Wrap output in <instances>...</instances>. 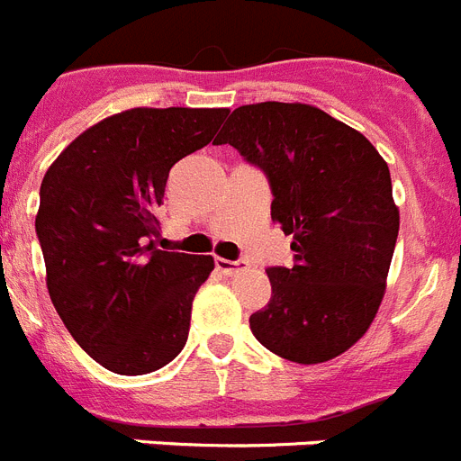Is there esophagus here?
I'll list each match as a JSON object with an SVG mask.
<instances>
[{
	"mask_svg": "<svg viewBox=\"0 0 461 461\" xmlns=\"http://www.w3.org/2000/svg\"><path fill=\"white\" fill-rule=\"evenodd\" d=\"M214 263H217V270L221 272V275H228V276H233V275H238V272L247 270V263H244V260L217 258V260H214Z\"/></svg>",
	"mask_w": 461,
	"mask_h": 461,
	"instance_id": "obj_1",
	"label": "esophagus"
}]
</instances>
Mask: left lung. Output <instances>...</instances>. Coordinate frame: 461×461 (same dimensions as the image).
<instances>
[{"label":"left lung","mask_w":461,"mask_h":461,"mask_svg":"<svg viewBox=\"0 0 461 461\" xmlns=\"http://www.w3.org/2000/svg\"><path fill=\"white\" fill-rule=\"evenodd\" d=\"M270 180L272 221L293 267H267L272 297L249 325L267 351L319 365L348 351L381 307L399 233L388 164L372 142L307 104L240 105L214 145Z\"/></svg>","instance_id":"left-lung-1"}]
</instances>
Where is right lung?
Returning a JSON list of instances; mask_svg holds the SVG:
<instances>
[{"label": "right lung", "instance_id": "obj_1", "mask_svg": "<svg viewBox=\"0 0 461 461\" xmlns=\"http://www.w3.org/2000/svg\"><path fill=\"white\" fill-rule=\"evenodd\" d=\"M228 108H131L89 126L41 182L36 235L50 300L89 357L122 376L168 365L212 256L154 247L168 173Z\"/></svg>", "mask_w": 461, "mask_h": 461}]
</instances>
